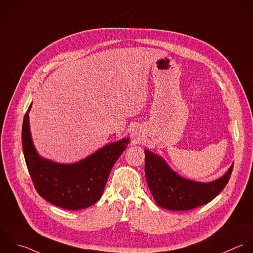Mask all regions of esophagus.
Listing matches in <instances>:
<instances>
[{
    "mask_svg": "<svg viewBox=\"0 0 253 253\" xmlns=\"http://www.w3.org/2000/svg\"><path fill=\"white\" fill-rule=\"evenodd\" d=\"M141 135H142L141 130H140L138 127L135 128V129H133V131H132V138H134V140H135L136 142L141 139V137H142Z\"/></svg>",
    "mask_w": 253,
    "mask_h": 253,
    "instance_id": "1",
    "label": "esophagus"
}]
</instances>
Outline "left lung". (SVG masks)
I'll use <instances>...</instances> for the list:
<instances>
[{
	"label": "left lung",
	"instance_id": "obj_1",
	"mask_svg": "<svg viewBox=\"0 0 253 253\" xmlns=\"http://www.w3.org/2000/svg\"><path fill=\"white\" fill-rule=\"evenodd\" d=\"M145 173L156 203L170 211H187L212 201L227 185L234 165L220 178L198 182L177 174L159 155L145 149Z\"/></svg>",
	"mask_w": 253,
	"mask_h": 253
}]
</instances>
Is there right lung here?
I'll list each match as a JSON object with an SVG mask.
<instances>
[{"instance_id": "obj_1", "label": "right lung", "mask_w": 253, "mask_h": 253, "mask_svg": "<svg viewBox=\"0 0 253 253\" xmlns=\"http://www.w3.org/2000/svg\"><path fill=\"white\" fill-rule=\"evenodd\" d=\"M30 108L31 104L23 118L21 139L27 169L38 194L49 203L67 210H82L96 203L112 167L129 144V138L107 144L77 163H56L40 157L33 145Z\"/></svg>"}]
</instances>
